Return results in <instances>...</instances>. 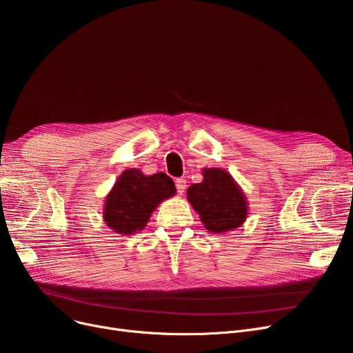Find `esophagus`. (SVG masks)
I'll return each instance as SVG.
<instances>
[{"instance_id": "34e87169", "label": "esophagus", "mask_w": 353, "mask_h": 353, "mask_svg": "<svg viewBox=\"0 0 353 353\" xmlns=\"http://www.w3.org/2000/svg\"><path fill=\"white\" fill-rule=\"evenodd\" d=\"M186 188H188V181H186V180H184V179H177V180H176V189H177V193L183 194V193H184V190H186Z\"/></svg>"}]
</instances>
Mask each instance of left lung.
<instances>
[{"label": "left lung", "instance_id": "1", "mask_svg": "<svg viewBox=\"0 0 353 353\" xmlns=\"http://www.w3.org/2000/svg\"><path fill=\"white\" fill-rule=\"evenodd\" d=\"M188 200L213 233L234 230L248 217L246 196L223 169H203V181L188 189Z\"/></svg>", "mask_w": 353, "mask_h": 353}]
</instances>
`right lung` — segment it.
Returning a JSON list of instances; mask_svg holds the SVG:
<instances>
[{
	"label": "right lung",
	"instance_id": "right-lung-1",
	"mask_svg": "<svg viewBox=\"0 0 353 353\" xmlns=\"http://www.w3.org/2000/svg\"><path fill=\"white\" fill-rule=\"evenodd\" d=\"M174 193V181L165 173L145 176L139 169H128L107 194L103 213L105 225L120 234L141 230L154 209Z\"/></svg>",
	"mask_w": 353,
	"mask_h": 353
}]
</instances>
